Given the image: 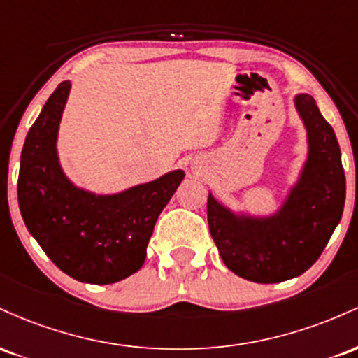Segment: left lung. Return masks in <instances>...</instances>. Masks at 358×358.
<instances>
[{
	"label": "left lung",
	"instance_id": "obj_1",
	"mask_svg": "<svg viewBox=\"0 0 358 358\" xmlns=\"http://www.w3.org/2000/svg\"><path fill=\"white\" fill-rule=\"evenodd\" d=\"M310 156L301 180L278 215L236 217L208 195L207 219L222 261L254 282H281L305 273L322 256L345 205V173L334 127L308 94L296 96Z\"/></svg>",
	"mask_w": 358,
	"mask_h": 358
}]
</instances>
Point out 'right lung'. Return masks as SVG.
<instances>
[{
  "instance_id": "add662e5",
  "label": "right lung",
  "mask_w": 358,
  "mask_h": 358,
  "mask_svg": "<svg viewBox=\"0 0 358 358\" xmlns=\"http://www.w3.org/2000/svg\"><path fill=\"white\" fill-rule=\"evenodd\" d=\"M71 82L53 90L24 139L20 212L53 264L90 285L117 282L141 268L156 219L185 178L182 170L110 196L76 188L62 173L57 133Z\"/></svg>"
}]
</instances>
